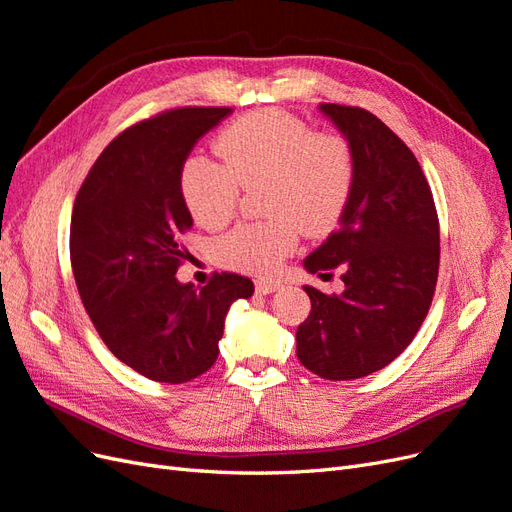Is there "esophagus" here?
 Instances as JSON below:
<instances>
[{
	"instance_id": "obj_1",
	"label": "esophagus",
	"mask_w": 512,
	"mask_h": 512,
	"mask_svg": "<svg viewBox=\"0 0 512 512\" xmlns=\"http://www.w3.org/2000/svg\"><path fill=\"white\" fill-rule=\"evenodd\" d=\"M280 288H282V284L277 280H258L256 282V292L258 294H271V292L280 290Z\"/></svg>"
}]
</instances>
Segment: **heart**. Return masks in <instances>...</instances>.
<instances>
[{
    "label": "heart",
    "instance_id": "heart-1",
    "mask_svg": "<svg viewBox=\"0 0 512 512\" xmlns=\"http://www.w3.org/2000/svg\"><path fill=\"white\" fill-rule=\"evenodd\" d=\"M224 164L190 158L181 168V196L192 218L222 228L237 211L241 185L265 181L269 220L245 222L213 245L218 265L239 273H273L294 252L301 230L329 232L348 205L354 181L346 141L307 121L269 108L243 115L215 141Z\"/></svg>",
    "mask_w": 512,
    "mask_h": 512
}]
</instances>
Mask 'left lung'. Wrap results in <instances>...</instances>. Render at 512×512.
Masks as SVG:
<instances>
[{
  "mask_svg": "<svg viewBox=\"0 0 512 512\" xmlns=\"http://www.w3.org/2000/svg\"><path fill=\"white\" fill-rule=\"evenodd\" d=\"M320 113L346 138L354 181L339 228L303 267H339L344 290L303 286L312 312L297 329V356L324 380H356L397 359L421 329L438 282L440 224L421 164L389 126L356 106L320 104Z\"/></svg>",
  "mask_w": 512,
  "mask_h": 512,
  "instance_id": "1",
  "label": "left lung"
}]
</instances>
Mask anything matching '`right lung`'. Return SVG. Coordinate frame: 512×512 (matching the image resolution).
I'll list each match as a JSON object with an SVG mask.
<instances>
[{
    "label": "right lung",
    "mask_w": 512,
    "mask_h": 512,
    "mask_svg": "<svg viewBox=\"0 0 512 512\" xmlns=\"http://www.w3.org/2000/svg\"><path fill=\"white\" fill-rule=\"evenodd\" d=\"M230 108H175L121 132L74 200L70 260L87 314L121 363L168 384L218 359L230 305L254 294L235 273L181 284V237L194 226L181 196L190 151Z\"/></svg>",
    "instance_id": "obj_1"
}]
</instances>
